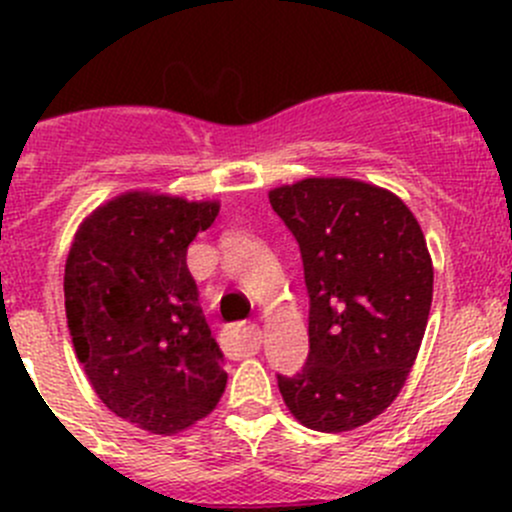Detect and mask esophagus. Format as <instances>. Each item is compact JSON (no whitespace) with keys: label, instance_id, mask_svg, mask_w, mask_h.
Listing matches in <instances>:
<instances>
[{"label":"esophagus","instance_id":"1","mask_svg":"<svg viewBox=\"0 0 512 512\" xmlns=\"http://www.w3.org/2000/svg\"><path fill=\"white\" fill-rule=\"evenodd\" d=\"M225 352L230 356H252L260 352L262 332L257 324H237V327H227L223 334Z\"/></svg>","mask_w":512,"mask_h":512}]
</instances>
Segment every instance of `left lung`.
Masks as SVG:
<instances>
[{
  "label": "left lung",
  "mask_w": 512,
  "mask_h": 512,
  "mask_svg": "<svg viewBox=\"0 0 512 512\" xmlns=\"http://www.w3.org/2000/svg\"><path fill=\"white\" fill-rule=\"evenodd\" d=\"M299 242L309 292V356L277 376L289 414L324 433L384 414L421 349L433 299L426 237L404 200L356 178L270 190Z\"/></svg>",
  "instance_id": "1"
}]
</instances>
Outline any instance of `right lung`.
<instances>
[{
    "label": "right lung",
    "mask_w": 512,
    "mask_h": 512,
    "mask_svg": "<svg viewBox=\"0 0 512 512\" xmlns=\"http://www.w3.org/2000/svg\"><path fill=\"white\" fill-rule=\"evenodd\" d=\"M218 213V200L128 190L79 225L66 257V322L96 396L158 436L208 416L227 384L185 262Z\"/></svg>",
    "instance_id": "add662e5"
}]
</instances>
